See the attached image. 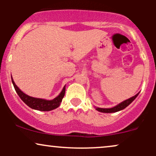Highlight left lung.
<instances>
[{"mask_svg":"<svg viewBox=\"0 0 156 156\" xmlns=\"http://www.w3.org/2000/svg\"><path fill=\"white\" fill-rule=\"evenodd\" d=\"M139 94V92L137 93L136 95L132 97V98H128V99L125 100V101H122V103H119V104L115 105L114 107H112V108H98V107H95V109L97 111H98V112H103V113H114V112H119V111L122 110V109L126 108L127 106H128V105H129L130 103H131L132 102H133L134 100L136 99V98Z\"/></svg>","mask_w":156,"mask_h":156,"instance_id":"obj_1","label":"left lung"}]
</instances>
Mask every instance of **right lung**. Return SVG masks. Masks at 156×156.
I'll return each instance as SVG.
<instances>
[{"label": "right lung", "instance_id": "1", "mask_svg": "<svg viewBox=\"0 0 156 156\" xmlns=\"http://www.w3.org/2000/svg\"><path fill=\"white\" fill-rule=\"evenodd\" d=\"M12 81L14 85V87H15L16 92L17 93V94H18L20 98V99L22 100L28 106H29L30 108H31L32 109H35V110L42 111V112H48V111H51L58 108L60 105L61 103H62V99H63L64 96V94H65L66 87L65 86H64L62 91L60 92V94H58L56 98H55L54 99L51 100V101H49V100L42 99V98H33V97L28 95V94H25L24 92H22V91L19 89V87L15 84L12 77Z\"/></svg>", "mask_w": 156, "mask_h": 156}]
</instances>
